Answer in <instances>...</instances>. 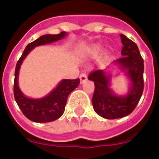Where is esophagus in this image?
<instances>
[{"instance_id": "obj_1", "label": "esophagus", "mask_w": 159, "mask_h": 159, "mask_svg": "<svg viewBox=\"0 0 159 159\" xmlns=\"http://www.w3.org/2000/svg\"><path fill=\"white\" fill-rule=\"evenodd\" d=\"M80 84H83L84 81L87 80V76H86V74H81L80 76Z\"/></svg>"}]
</instances>
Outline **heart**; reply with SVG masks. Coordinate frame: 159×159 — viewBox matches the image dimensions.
I'll return each instance as SVG.
<instances>
[{"instance_id": "obj_1", "label": "heart", "mask_w": 159, "mask_h": 159, "mask_svg": "<svg viewBox=\"0 0 159 159\" xmlns=\"http://www.w3.org/2000/svg\"><path fill=\"white\" fill-rule=\"evenodd\" d=\"M101 50V46L100 45H95V46H94L92 48V50H91V52H98L99 51Z\"/></svg>"}]
</instances>
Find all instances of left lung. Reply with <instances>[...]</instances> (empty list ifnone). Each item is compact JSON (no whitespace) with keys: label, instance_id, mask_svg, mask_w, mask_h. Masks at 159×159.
Wrapping results in <instances>:
<instances>
[{"label":"left lung","instance_id":"obj_1","mask_svg":"<svg viewBox=\"0 0 159 159\" xmlns=\"http://www.w3.org/2000/svg\"><path fill=\"white\" fill-rule=\"evenodd\" d=\"M123 45L122 58L114 60L106 70L94 71L89 75V80L95 83L92 105L95 111L106 119H117L131 114L143 95L144 64L137 44L127 37L120 34ZM118 70L114 75L113 71ZM120 72L129 81V90L124 95H117L110 88L111 80Z\"/></svg>","mask_w":159,"mask_h":159}]
</instances>
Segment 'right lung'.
<instances>
[{
	"label": "right lung",
	"mask_w": 159,
	"mask_h": 159,
	"mask_svg": "<svg viewBox=\"0 0 159 159\" xmlns=\"http://www.w3.org/2000/svg\"><path fill=\"white\" fill-rule=\"evenodd\" d=\"M67 35L68 33L66 32H63L56 35L46 34L41 36L27 45L16 64L14 80V97L25 116L34 122H50L60 117L64 114L68 96L79 86L80 79L62 80L51 92L43 97L30 98L24 95L19 87L18 78L21 65L33 48L59 41Z\"/></svg>",
	"instance_id": "1"
}]
</instances>
